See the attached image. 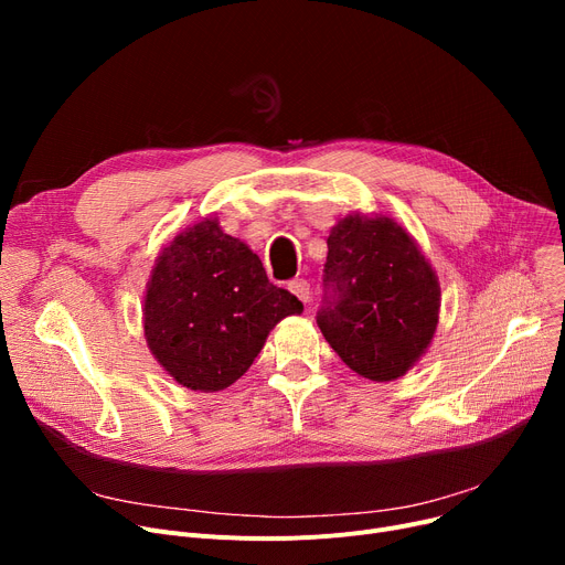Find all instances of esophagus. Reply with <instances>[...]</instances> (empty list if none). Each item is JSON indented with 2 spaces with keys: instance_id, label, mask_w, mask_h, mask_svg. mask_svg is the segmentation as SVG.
Here are the masks:
<instances>
[{
  "instance_id": "obj_1",
  "label": "esophagus",
  "mask_w": 565,
  "mask_h": 565,
  "mask_svg": "<svg viewBox=\"0 0 565 565\" xmlns=\"http://www.w3.org/2000/svg\"><path fill=\"white\" fill-rule=\"evenodd\" d=\"M288 288H290V292L295 295V298H298L300 302H309V298H311V288H309V284H307V279H295V281H290L288 284Z\"/></svg>"
}]
</instances>
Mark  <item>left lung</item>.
<instances>
[{"label":"left lung","instance_id":"1","mask_svg":"<svg viewBox=\"0 0 565 565\" xmlns=\"http://www.w3.org/2000/svg\"><path fill=\"white\" fill-rule=\"evenodd\" d=\"M318 328L345 366L392 382L417 364L437 332L441 290L417 241L387 215L350 213L328 237Z\"/></svg>","mask_w":565,"mask_h":565}]
</instances>
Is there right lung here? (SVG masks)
Here are the masks:
<instances>
[{
    "instance_id": "1",
    "label": "right lung",
    "mask_w": 565,
    "mask_h": 565,
    "mask_svg": "<svg viewBox=\"0 0 565 565\" xmlns=\"http://www.w3.org/2000/svg\"><path fill=\"white\" fill-rule=\"evenodd\" d=\"M302 309L243 241L203 217L162 247L146 284L143 337L178 384L213 394L245 375L275 324Z\"/></svg>"
}]
</instances>
